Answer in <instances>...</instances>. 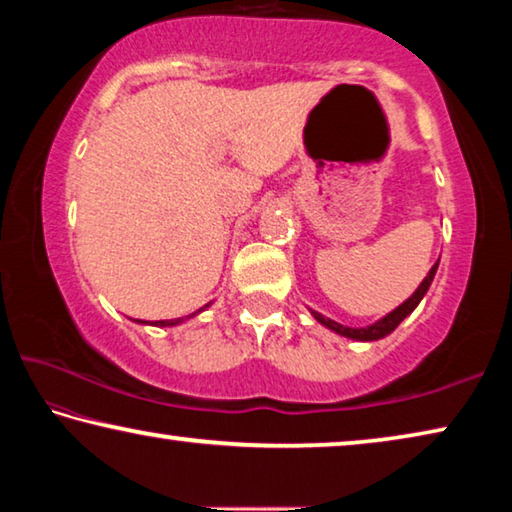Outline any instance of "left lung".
<instances>
[{"label":"left lung","instance_id":"obj_1","mask_svg":"<svg viewBox=\"0 0 512 512\" xmlns=\"http://www.w3.org/2000/svg\"><path fill=\"white\" fill-rule=\"evenodd\" d=\"M435 271H437V264L433 266L431 271H428V275L424 278V282H421L415 294H412L408 300H405L403 305L396 307L394 312H389L387 316H383V319L373 323V326H367V328H346V326H342V323L326 319V316H321L319 312H314V316H316V321L323 323V326L330 328V330L339 332V335L351 337V339H360V342H373V339H380V337L389 335V332H392L396 326H399V323L405 319V316H408L412 310H415V307L419 305V300L424 298V294L428 291V287H431V282L435 278Z\"/></svg>","mask_w":512,"mask_h":512}]
</instances>
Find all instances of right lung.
Instances as JSON below:
<instances>
[{
	"instance_id": "obj_1",
	"label": "right lung",
	"mask_w": 512,
	"mask_h": 512,
	"mask_svg": "<svg viewBox=\"0 0 512 512\" xmlns=\"http://www.w3.org/2000/svg\"><path fill=\"white\" fill-rule=\"evenodd\" d=\"M205 307H207V305H205ZM200 310H202V307H200ZM200 310H198V312H200ZM180 321H182V319H170V321H154L152 326H177V323H180Z\"/></svg>"
}]
</instances>
